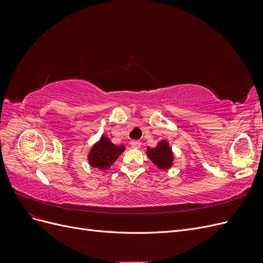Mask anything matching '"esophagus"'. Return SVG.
<instances>
[{
	"instance_id": "obj_1",
	"label": "esophagus",
	"mask_w": 263,
	"mask_h": 263,
	"mask_svg": "<svg viewBox=\"0 0 263 263\" xmlns=\"http://www.w3.org/2000/svg\"><path fill=\"white\" fill-rule=\"evenodd\" d=\"M129 144H130V147H133L135 149H138L141 146V142L139 140H132Z\"/></svg>"
}]
</instances>
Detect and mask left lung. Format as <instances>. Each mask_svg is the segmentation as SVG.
I'll use <instances>...</instances> for the list:
<instances>
[{
  "instance_id": "left-lung-1",
  "label": "left lung",
  "mask_w": 263,
  "mask_h": 263,
  "mask_svg": "<svg viewBox=\"0 0 263 263\" xmlns=\"http://www.w3.org/2000/svg\"><path fill=\"white\" fill-rule=\"evenodd\" d=\"M147 156L153 161L158 169L168 170L173 164V153L166 140H161L158 142L155 148H147Z\"/></svg>"
}]
</instances>
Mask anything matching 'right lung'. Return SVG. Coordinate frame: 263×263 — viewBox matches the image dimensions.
Instances as JSON below:
<instances>
[{
	"instance_id": "right-lung-1",
	"label": "right lung",
	"mask_w": 263,
	"mask_h": 263,
	"mask_svg": "<svg viewBox=\"0 0 263 263\" xmlns=\"http://www.w3.org/2000/svg\"><path fill=\"white\" fill-rule=\"evenodd\" d=\"M125 150V146L114 145L109 138L105 135L100 138L98 142H95L91 148L87 160L93 168H98L100 170H107Z\"/></svg>"
}]
</instances>
